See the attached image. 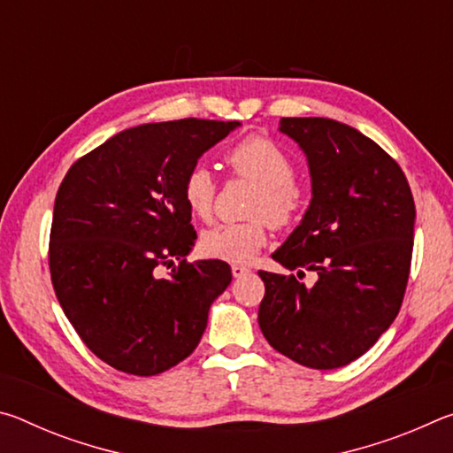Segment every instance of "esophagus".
Segmentation results:
<instances>
[{
    "mask_svg": "<svg viewBox=\"0 0 453 453\" xmlns=\"http://www.w3.org/2000/svg\"><path fill=\"white\" fill-rule=\"evenodd\" d=\"M232 273H234V278H243V275L250 273V267L240 265V264H234L232 265Z\"/></svg>",
    "mask_w": 453,
    "mask_h": 453,
    "instance_id": "1",
    "label": "esophagus"
}]
</instances>
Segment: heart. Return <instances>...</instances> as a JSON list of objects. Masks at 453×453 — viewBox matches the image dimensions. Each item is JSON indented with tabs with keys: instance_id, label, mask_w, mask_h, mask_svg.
Returning <instances> with one entry per match:
<instances>
[{
	"instance_id": "heart-1",
	"label": "heart",
	"mask_w": 453,
	"mask_h": 453,
	"mask_svg": "<svg viewBox=\"0 0 453 453\" xmlns=\"http://www.w3.org/2000/svg\"><path fill=\"white\" fill-rule=\"evenodd\" d=\"M232 173L257 183L250 205L254 219L242 224H221L208 229L199 240L203 256L232 264H248L267 243V219L273 226H289L297 218L302 197L296 188V165L278 143L262 135L234 145L226 153ZM218 183L205 164H196L181 183V197L196 219L208 221L216 205Z\"/></svg>"
}]
</instances>
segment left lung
<instances>
[{"label":"left lung","mask_w":453,"mask_h":453,"mask_svg":"<svg viewBox=\"0 0 453 453\" xmlns=\"http://www.w3.org/2000/svg\"><path fill=\"white\" fill-rule=\"evenodd\" d=\"M308 157L311 202L272 257L297 275L259 272L257 321L273 349L313 370L364 356L392 326L410 278L416 205L402 167L357 129L281 118ZM319 273L313 287L301 278Z\"/></svg>","instance_id":"1"}]
</instances>
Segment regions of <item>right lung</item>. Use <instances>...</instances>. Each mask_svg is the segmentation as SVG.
Instances as JSON below:
<instances>
[{"label": "right lung", "mask_w": 453, "mask_h": 453, "mask_svg": "<svg viewBox=\"0 0 453 453\" xmlns=\"http://www.w3.org/2000/svg\"><path fill=\"white\" fill-rule=\"evenodd\" d=\"M240 121L143 124L80 157L58 189L50 272L61 310L107 365L157 375L197 348L213 300L232 281L221 259L189 264L197 235L186 173ZM180 265L167 279L156 266Z\"/></svg>", "instance_id": "1"}]
</instances>
